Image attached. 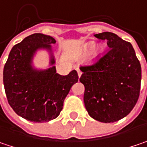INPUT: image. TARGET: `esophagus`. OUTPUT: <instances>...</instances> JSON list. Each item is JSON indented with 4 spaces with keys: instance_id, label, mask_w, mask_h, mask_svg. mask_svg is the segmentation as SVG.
Segmentation results:
<instances>
[{
    "instance_id": "1",
    "label": "esophagus",
    "mask_w": 147,
    "mask_h": 147,
    "mask_svg": "<svg viewBox=\"0 0 147 147\" xmlns=\"http://www.w3.org/2000/svg\"><path fill=\"white\" fill-rule=\"evenodd\" d=\"M76 71H77V73H78V76L80 77V76H82V71H81V70H80L79 68H77V69H76Z\"/></svg>"
}]
</instances>
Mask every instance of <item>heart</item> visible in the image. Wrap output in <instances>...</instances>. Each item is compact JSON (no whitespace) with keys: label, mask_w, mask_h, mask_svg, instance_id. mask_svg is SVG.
<instances>
[{"label":"heart","mask_w":147,"mask_h":147,"mask_svg":"<svg viewBox=\"0 0 147 147\" xmlns=\"http://www.w3.org/2000/svg\"><path fill=\"white\" fill-rule=\"evenodd\" d=\"M94 48V43H89L86 47V51H90L92 49ZM103 51V47L101 46H99L98 47L96 48V56H98L99 54H100Z\"/></svg>","instance_id":"1"}]
</instances>
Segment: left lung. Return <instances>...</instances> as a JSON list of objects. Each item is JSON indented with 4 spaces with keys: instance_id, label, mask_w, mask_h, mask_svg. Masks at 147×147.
Segmentation results:
<instances>
[{
    "instance_id": "1",
    "label": "left lung",
    "mask_w": 147,
    "mask_h": 147,
    "mask_svg": "<svg viewBox=\"0 0 147 147\" xmlns=\"http://www.w3.org/2000/svg\"><path fill=\"white\" fill-rule=\"evenodd\" d=\"M94 36L107 40L109 50L92 65L80 67L84 103L93 119L115 122L126 117L137 102L142 67L130 42L108 31Z\"/></svg>"
}]
</instances>
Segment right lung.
Returning a JSON list of instances; mask_svg holds the SVG:
<instances>
[{"mask_svg": "<svg viewBox=\"0 0 147 147\" xmlns=\"http://www.w3.org/2000/svg\"><path fill=\"white\" fill-rule=\"evenodd\" d=\"M53 37L35 33L11 49L3 71V83L8 103L22 118L33 122H47L59 116L71 86L78 82L73 70L66 76L56 73V67L37 71L31 61L40 48L51 50ZM55 64L51 56V65Z\"/></svg>", "mask_w": 147, "mask_h": 147, "instance_id": "add662e5", "label": "right lung"}]
</instances>
